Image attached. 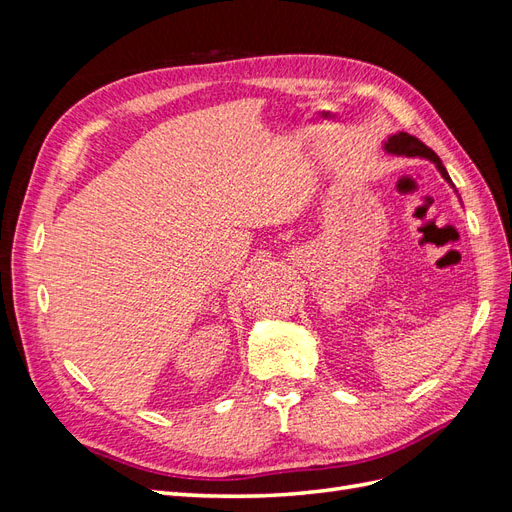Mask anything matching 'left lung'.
Masks as SVG:
<instances>
[{"mask_svg": "<svg viewBox=\"0 0 512 512\" xmlns=\"http://www.w3.org/2000/svg\"><path fill=\"white\" fill-rule=\"evenodd\" d=\"M384 149L389 151V153H395V156H418V158H427V160H431L433 164L438 166V170L442 173V177H444L448 183H451V177H448L446 168L442 166L440 158L436 156V151L429 149L423 141H418L416 136H412V134H408V132L393 134V136L389 138V141L384 143Z\"/></svg>", "mask_w": 512, "mask_h": 512, "instance_id": "8db88e82", "label": "left lung"}]
</instances>
